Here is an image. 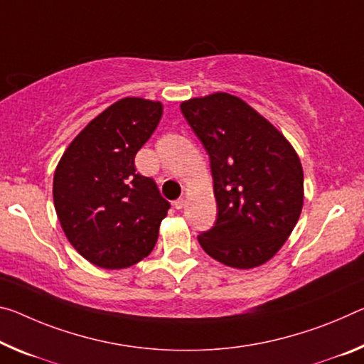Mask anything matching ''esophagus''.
Wrapping results in <instances>:
<instances>
[{
	"instance_id": "obj_1",
	"label": "esophagus",
	"mask_w": 364,
	"mask_h": 364,
	"mask_svg": "<svg viewBox=\"0 0 364 364\" xmlns=\"http://www.w3.org/2000/svg\"><path fill=\"white\" fill-rule=\"evenodd\" d=\"M184 204H186V199H184V198H180L178 200H175V204H173V205H175V209L181 210L183 207H184Z\"/></svg>"
}]
</instances>
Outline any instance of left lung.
Returning a JSON list of instances; mask_svg holds the SVG:
<instances>
[{"instance_id":"obj_1","label":"left lung","mask_w":364,"mask_h":364,"mask_svg":"<svg viewBox=\"0 0 364 364\" xmlns=\"http://www.w3.org/2000/svg\"><path fill=\"white\" fill-rule=\"evenodd\" d=\"M180 108L209 154L218 209L199 245L228 267H259L280 251L301 213L298 154L269 119L227 92L189 99Z\"/></svg>"}]
</instances>
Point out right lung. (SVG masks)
I'll use <instances>...</instances> for the list:
<instances>
[{
    "label": "right lung",
    "instance_id": "obj_1",
    "mask_svg": "<svg viewBox=\"0 0 364 364\" xmlns=\"http://www.w3.org/2000/svg\"><path fill=\"white\" fill-rule=\"evenodd\" d=\"M160 102L124 97L74 137L53 176V203L69 243L102 269H126L151 255L170 203L134 157L157 128Z\"/></svg>",
    "mask_w": 364,
    "mask_h": 364
}]
</instances>
